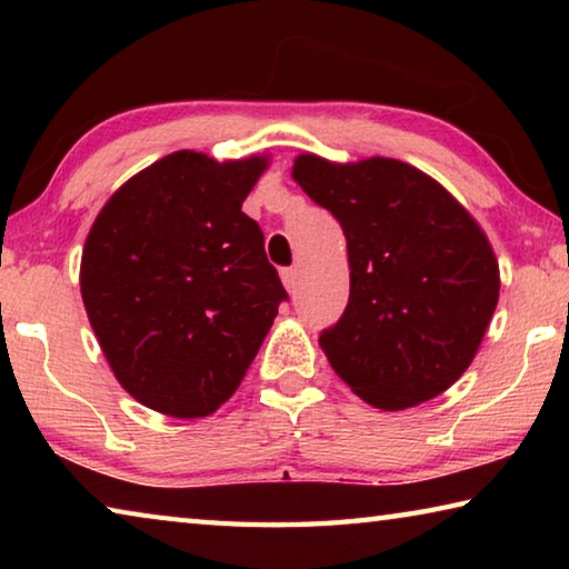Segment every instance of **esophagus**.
<instances>
[{
  "mask_svg": "<svg viewBox=\"0 0 569 569\" xmlns=\"http://www.w3.org/2000/svg\"><path fill=\"white\" fill-rule=\"evenodd\" d=\"M281 278H283V286L288 288V293H296L298 286H301V278H298V268H283Z\"/></svg>",
  "mask_w": 569,
  "mask_h": 569,
  "instance_id": "obj_1",
  "label": "esophagus"
}]
</instances>
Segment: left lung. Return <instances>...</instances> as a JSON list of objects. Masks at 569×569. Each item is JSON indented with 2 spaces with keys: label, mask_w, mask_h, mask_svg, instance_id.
Returning <instances> with one entry per match:
<instances>
[{
  "label": "left lung",
  "mask_w": 569,
  "mask_h": 569,
  "mask_svg": "<svg viewBox=\"0 0 569 569\" xmlns=\"http://www.w3.org/2000/svg\"><path fill=\"white\" fill-rule=\"evenodd\" d=\"M293 178L349 248V306L319 339L331 369L377 409L439 397L497 308L499 266L481 228L437 180L391 158L301 156Z\"/></svg>",
  "instance_id": "obj_1"
}]
</instances>
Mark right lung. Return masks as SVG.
I'll use <instances>...</instances> for the list:
<instances>
[{
	"instance_id": "add662e5",
	"label": "right lung",
	"mask_w": 569,
	"mask_h": 569,
	"mask_svg": "<svg viewBox=\"0 0 569 569\" xmlns=\"http://www.w3.org/2000/svg\"><path fill=\"white\" fill-rule=\"evenodd\" d=\"M266 158L180 150L108 200L84 240L80 286L114 377L178 419L233 397L288 293L243 206Z\"/></svg>"
}]
</instances>
